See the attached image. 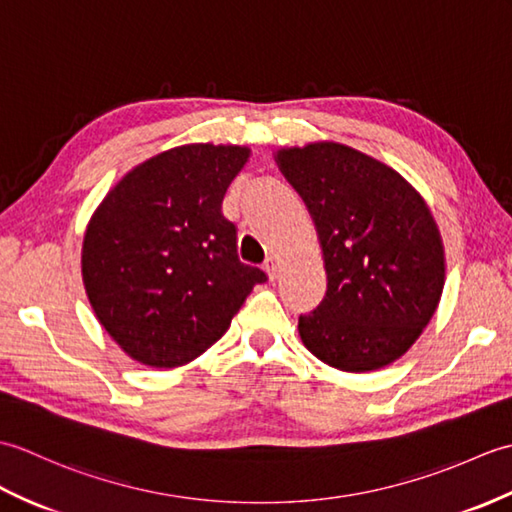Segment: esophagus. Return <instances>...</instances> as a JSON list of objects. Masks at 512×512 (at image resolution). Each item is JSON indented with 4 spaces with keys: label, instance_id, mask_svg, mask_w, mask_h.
Masks as SVG:
<instances>
[{
    "label": "esophagus",
    "instance_id": "34e87169",
    "mask_svg": "<svg viewBox=\"0 0 512 512\" xmlns=\"http://www.w3.org/2000/svg\"><path fill=\"white\" fill-rule=\"evenodd\" d=\"M264 270H266L270 279H275V277H277V270H279L277 259H275V257H268L266 262H264Z\"/></svg>",
    "mask_w": 512,
    "mask_h": 512
}]
</instances>
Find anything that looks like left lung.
<instances>
[{"instance_id": "left-lung-1", "label": "left lung", "mask_w": 512, "mask_h": 512, "mask_svg": "<svg viewBox=\"0 0 512 512\" xmlns=\"http://www.w3.org/2000/svg\"><path fill=\"white\" fill-rule=\"evenodd\" d=\"M279 169L306 202L328 290L299 317L325 365L372 372L427 328L444 288V250L420 195L394 169L339 143L281 149Z\"/></svg>"}]
</instances>
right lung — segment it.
Here are the masks:
<instances>
[{
    "mask_svg": "<svg viewBox=\"0 0 512 512\" xmlns=\"http://www.w3.org/2000/svg\"><path fill=\"white\" fill-rule=\"evenodd\" d=\"M246 147L184 145L107 193L83 239V284L107 334L149 367H180L228 330L262 268L239 262L222 200Z\"/></svg>",
    "mask_w": 512,
    "mask_h": 512,
    "instance_id": "obj_1",
    "label": "right lung"
}]
</instances>
